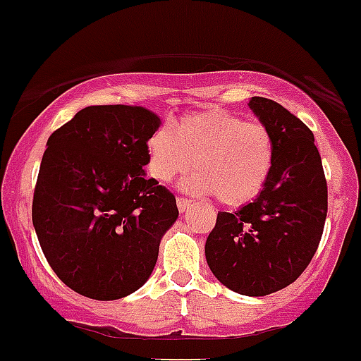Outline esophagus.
I'll return each instance as SVG.
<instances>
[{"label":"esophagus","mask_w":361,"mask_h":361,"mask_svg":"<svg viewBox=\"0 0 361 361\" xmlns=\"http://www.w3.org/2000/svg\"><path fill=\"white\" fill-rule=\"evenodd\" d=\"M191 205H193V200H190V198H186V197H178L177 198V207H178V211H180V212L188 211Z\"/></svg>","instance_id":"obj_1"}]
</instances>
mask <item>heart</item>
I'll return each mask as SVG.
<instances>
[{"label":"heart","mask_w":361,"mask_h":361,"mask_svg":"<svg viewBox=\"0 0 361 361\" xmlns=\"http://www.w3.org/2000/svg\"><path fill=\"white\" fill-rule=\"evenodd\" d=\"M149 171L159 183L197 166L183 188L211 195L228 207H241L260 197L276 161L269 127L246 122L226 109H204L183 116L173 127L161 126L147 142Z\"/></svg>","instance_id":"obj_1"}]
</instances>
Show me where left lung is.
Here are the masks:
<instances>
[{"mask_svg":"<svg viewBox=\"0 0 361 361\" xmlns=\"http://www.w3.org/2000/svg\"><path fill=\"white\" fill-rule=\"evenodd\" d=\"M248 106L274 136L273 173L259 198L218 212L205 259L230 290L267 296L296 281L317 252L328 186L314 133L271 99L252 97Z\"/></svg>","mask_w":361,"mask_h":361,"instance_id":"obj_1","label":"left lung"}]
</instances>
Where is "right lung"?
<instances>
[{
    "mask_svg": "<svg viewBox=\"0 0 361 361\" xmlns=\"http://www.w3.org/2000/svg\"><path fill=\"white\" fill-rule=\"evenodd\" d=\"M159 123L142 106H88L47 140L33 226L51 269L81 296L111 301L138 290L177 219L173 193L143 170Z\"/></svg>",
    "mask_w": 361,
    "mask_h": 361,
    "instance_id": "obj_1",
    "label": "right lung"
}]
</instances>
